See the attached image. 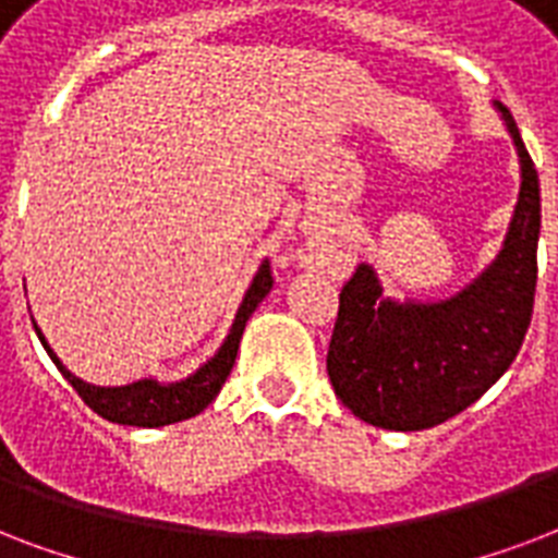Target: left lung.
I'll list each match as a JSON object with an SVG mask.
<instances>
[{
  "mask_svg": "<svg viewBox=\"0 0 558 558\" xmlns=\"http://www.w3.org/2000/svg\"><path fill=\"white\" fill-rule=\"evenodd\" d=\"M498 110L521 157V194L500 256L442 302L384 300L366 265L340 291L328 378L343 408L375 427L425 430L457 416L507 373L524 343L538 276L542 201L515 119L500 104Z\"/></svg>",
  "mask_w": 558,
  "mask_h": 558,
  "instance_id": "left-lung-1",
  "label": "left lung"
}]
</instances>
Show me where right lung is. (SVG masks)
Masks as SVG:
<instances>
[{"instance_id":"1","label":"right lung","mask_w":558,"mask_h":558,"mask_svg":"<svg viewBox=\"0 0 558 558\" xmlns=\"http://www.w3.org/2000/svg\"><path fill=\"white\" fill-rule=\"evenodd\" d=\"M274 288V274H270V262L258 267L256 279L250 284V291L244 293V302H241L239 314H235V323H232L230 335L223 340V347L218 349V355L206 361V364L197 369L194 375H189L185 381L177 384H157V381H136L128 384V387H93V384L81 381L75 375L69 373L66 366L60 364L54 352L49 349V343L43 340L46 352L51 355V361L58 364V369L66 375V381L72 384V390L84 399V404L98 413L107 422H119V425H136V427H159L171 425V422H183L189 416H197L206 404L215 401V396L220 392L223 381L230 378L232 364H235V355H239L241 335H244V326H247L250 314L258 308V302L265 300L267 293ZM37 328V326H34Z\"/></svg>"}]
</instances>
